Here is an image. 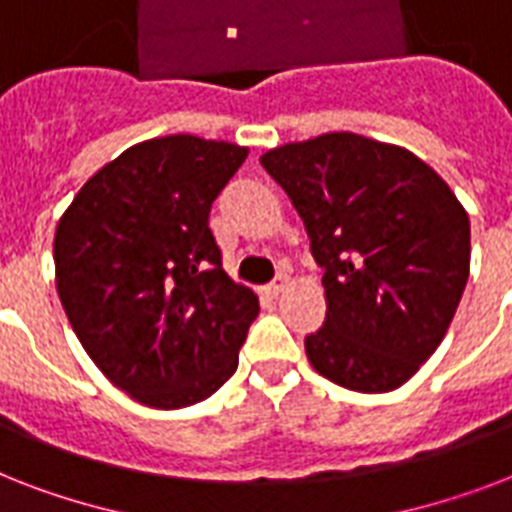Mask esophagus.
<instances>
[{
  "mask_svg": "<svg viewBox=\"0 0 512 512\" xmlns=\"http://www.w3.org/2000/svg\"><path fill=\"white\" fill-rule=\"evenodd\" d=\"M287 287H289V276L287 273H279V276H276V279H273L265 289H268V295L276 297V295H281V292H284Z\"/></svg>",
  "mask_w": 512,
  "mask_h": 512,
  "instance_id": "34e87169",
  "label": "esophagus"
}]
</instances>
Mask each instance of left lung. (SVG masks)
Wrapping results in <instances>:
<instances>
[{
	"mask_svg": "<svg viewBox=\"0 0 512 512\" xmlns=\"http://www.w3.org/2000/svg\"><path fill=\"white\" fill-rule=\"evenodd\" d=\"M260 164L303 217L327 319L308 361L358 393H388L444 340L470 273V220L420 156L356 132L284 143Z\"/></svg>",
	"mask_w": 512,
	"mask_h": 512,
	"instance_id": "8db88e82",
	"label": "left lung"
}]
</instances>
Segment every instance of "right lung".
I'll list each match as a JSON object with an SVG mask.
<instances>
[{
  "label": "right lung",
  "instance_id": "add662e5",
  "mask_svg": "<svg viewBox=\"0 0 512 512\" xmlns=\"http://www.w3.org/2000/svg\"><path fill=\"white\" fill-rule=\"evenodd\" d=\"M247 154L196 135L143 140L60 215L63 311L95 366L140 404H199L239 366L260 303L223 271L209 209Z\"/></svg>",
  "mask_w": 512,
  "mask_h": 512
}]
</instances>
